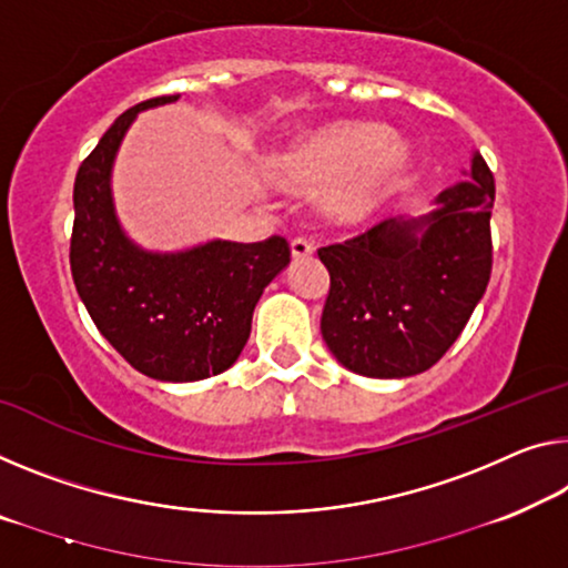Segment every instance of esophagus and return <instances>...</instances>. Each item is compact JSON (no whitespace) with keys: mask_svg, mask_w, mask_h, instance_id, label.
<instances>
[{"mask_svg":"<svg viewBox=\"0 0 568 568\" xmlns=\"http://www.w3.org/2000/svg\"><path fill=\"white\" fill-rule=\"evenodd\" d=\"M314 254V243L310 239H304V235H300V239L292 241V256L294 258H307Z\"/></svg>","mask_w":568,"mask_h":568,"instance_id":"34e87169","label":"esophagus"}]
</instances>
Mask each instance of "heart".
<instances>
[{"instance_id": "obj_1", "label": "heart", "mask_w": 568, "mask_h": 568, "mask_svg": "<svg viewBox=\"0 0 568 568\" xmlns=\"http://www.w3.org/2000/svg\"><path fill=\"white\" fill-rule=\"evenodd\" d=\"M412 160V146L383 124L337 121L296 139L274 156L268 172L278 187L294 193L335 185L327 197L329 217L361 223L404 185Z\"/></svg>"}]
</instances>
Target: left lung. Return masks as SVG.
I'll use <instances>...</instances> for the list:
<instances>
[{"label": "left lung", "instance_id": "1", "mask_svg": "<svg viewBox=\"0 0 568 568\" xmlns=\"http://www.w3.org/2000/svg\"><path fill=\"white\" fill-rule=\"evenodd\" d=\"M465 174L426 215L388 217L317 251L329 272L322 339L347 371L408 378L429 371L465 329L490 282L495 203L479 152Z\"/></svg>", "mask_w": 568, "mask_h": 568}]
</instances>
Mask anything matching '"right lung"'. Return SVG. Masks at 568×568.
<instances>
[{
  "instance_id": "add662e5",
  "label": "right lung",
  "mask_w": 568,
  "mask_h": 568,
  "mask_svg": "<svg viewBox=\"0 0 568 568\" xmlns=\"http://www.w3.org/2000/svg\"><path fill=\"white\" fill-rule=\"evenodd\" d=\"M178 99L160 95L124 111L83 160L73 187L71 272L99 333L132 368L154 381L190 383L239 361L256 302L292 254L282 235L150 251L121 229L111 190L119 146L136 113Z\"/></svg>"
}]
</instances>
